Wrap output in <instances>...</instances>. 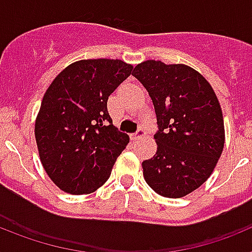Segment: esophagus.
Masks as SVG:
<instances>
[{
	"mask_svg": "<svg viewBox=\"0 0 252 252\" xmlns=\"http://www.w3.org/2000/svg\"><path fill=\"white\" fill-rule=\"evenodd\" d=\"M142 136H145V130H144V128H139L136 132L131 135V139H132V140H140Z\"/></svg>",
	"mask_w": 252,
	"mask_h": 252,
	"instance_id": "34e87169",
	"label": "esophagus"
}]
</instances>
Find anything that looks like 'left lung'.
Masks as SVG:
<instances>
[{
    "label": "left lung",
    "instance_id": "obj_1",
    "mask_svg": "<svg viewBox=\"0 0 252 252\" xmlns=\"http://www.w3.org/2000/svg\"><path fill=\"white\" fill-rule=\"evenodd\" d=\"M132 75L153 99L158 150L142 161L146 183L166 198H182L212 174L224 145L223 116L206 78L186 64L146 60Z\"/></svg>",
    "mask_w": 252,
    "mask_h": 252
}]
</instances>
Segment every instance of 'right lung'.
<instances>
[{
    "mask_svg": "<svg viewBox=\"0 0 252 252\" xmlns=\"http://www.w3.org/2000/svg\"><path fill=\"white\" fill-rule=\"evenodd\" d=\"M132 68L119 59L78 60L46 90L35 139L46 174L63 192L90 194L110 178L130 137L112 125L107 99Z\"/></svg>",
    "mask_w": 252,
    "mask_h": 252,
    "instance_id": "obj_1",
    "label": "right lung"
}]
</instances>
